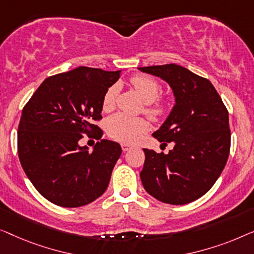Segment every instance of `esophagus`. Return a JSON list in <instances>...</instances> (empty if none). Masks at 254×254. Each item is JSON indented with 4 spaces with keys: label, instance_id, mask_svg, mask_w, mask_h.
Segmentation results:
<instances>
[{
    "label": "esophagus",
    "instance_id": "obj_1",
    "mask_svg": "<svg viewBox=\"0 0 254 254\" xmlns=\"http://www.w3.org/2000/svg\"><path fill=\"white\" fill-rule=\"evenodd\" d=\"M131 148H133V145H131V144H122V149L124 152H127V151H128V149H131Z\"/></svg>",
    "mask_w": 254,
    "mask_h": 254
}]
</instances>
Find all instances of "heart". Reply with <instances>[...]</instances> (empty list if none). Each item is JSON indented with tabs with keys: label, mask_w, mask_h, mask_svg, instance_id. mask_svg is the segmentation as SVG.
Here are the masks:
<instances>
[{
	"label": "heart",
	"mask_w": 254,
	"mask_h": 254,
	"mask_svg": "<svg viewBox=\"0 0 254 254\" xmlns=\"http://www.w3.org/2000/svg\"><path fill=\"white\" fill-rule=\"evenodd\" d=\"M130 83L135 92L145 102L144 112L153 121H160L169 113V103L166 100H158L161 86L155 79L147 76H134ZM117 86L113 85L106 91L102 98V108L105 112H110L115 107ZM148 128V124L142 117H132L123 113H117L110 116L106 122V130L109 137L124 144H132L144 134Z\"/></svg>",
	"instance_id": "b5f03b06"
}]
</instances>
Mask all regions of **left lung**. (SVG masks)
Listing matches in <instances>:
<instances>
[{
    "label": "left lung",
    "instance_id": "1",
    "mask_svg": "<svg viewBox=\"0 0 254 254\" xmlns=\"http://www.w3.org/2000/svg\"><path fill=\"white\" fill-rule=\"evenodd\" d=\"M160 77L174 92L175 106L154 137L174 148H144V189L170 205H185L210 190L230 152L229 114L212 83L177 64L138 67Z\"/></svg>",
    "mask_w": 254,
    "mask_h": 254
}]
</instances>
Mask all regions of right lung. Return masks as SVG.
<instances>
[{"label": "right lung", "instance_id": "1", "mask_svg": "<svg viewBox=\"0 0 254 254\" xmlns=\"http://www.w3.org/2000/svg\"><path fill=\"white\" fill-rule=\"evenodd\" d=\"M121 71L79 66L42 81L21 112L18 156L39 193L62 207L94 201L108 188L120 159L119 142L98 141L88 152L83 134L101 139L102 98Z\"/></svg>", "mask_w": 254, "mask_h": 254}]
</instances>
